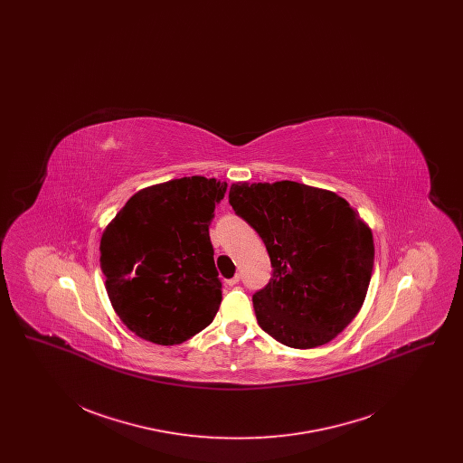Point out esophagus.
I'll use <instances>...</instances> for the list:
<instances>
[{
  "instance_id": "obj_1",
  "label": "esophagus",
  "mask_w": 463,
  "mask_h": 463,
  "mask_svg": "<svg viewBox=\"0 0 463 463\" xmlns=\"http://www.w3.org/2000/svg\"><path fill=\"white\" fill-rule=\"evenodd\" d=\"M241 281V276L240 274H236L234 278H231L227 283H229V287H234V285H238Z\"/></svg>"
}]
</instances>
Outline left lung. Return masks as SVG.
<instances>
[{
	"label": "left lung",
	"mask_w": 463,
	"mask_h": 463,
	"mask_svg": "<svg viewBox=\"0 0 463 463\" xmlns=\"http://www.w3.org/2000/svg\"><path fill=\"white\" fill-rule=\"evenodd\" d=\"M229 203L259 232L274 269L253 295L260 328L293 349L328 344L364 302L370 227L345 199L291 180L232 184Z\"/></svg>",
	"instance_id": "1"
}]
</instances>
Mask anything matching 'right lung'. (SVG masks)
<instances>
[{"label":"right lung","mask_w":463,"mask_h":463,"mask_svg":"<svg viewBox=\"0 0 463 463\" xmlns=\"http://www.w3.org/2000/svg\"><path fill=\"white\" fill-rule=\"evenodd\" d=\"M225 191V182L204 176L151 185L133 194L106 227V289L137 336L175 345L213 321L222 283L208 229Z\"/></svg>","instance_id":"add662e5"}]
</instances>
